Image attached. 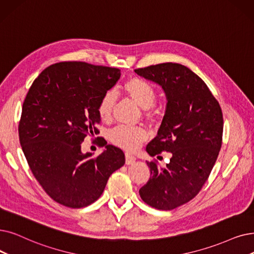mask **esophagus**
I'll list each match as a JSON object with an SVG mask.
<instances>
[{"mask_svg":"<svg viewBox=\"0 0 254 254\" xmlns=\"http://www.w3.org/2000/svg\"><path fill=\"white\" fill-rule=\"evenodd\" d=\"M135 162H136V158L133 156V154L129 152H127L126 153V163L127 165H130V164H134Z\"/></svg>","mask_w":254,"mask_h":254,"instance_id":"1","label":"esophagus"}]
</instances>
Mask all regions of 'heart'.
I'll return each mask as SVG.
<instances>
[{"instance_id": "heart-1", "label": "heart", "mask_w": 254, "mask_h": 254, "mask_svg": "<svg viewBox=\"0 0 254 254\" xmlns=\"http://www.w3.org/2000/svg\"><path fill=\"white\" fill-rule=\"evenodd\" d=\"M126 93L142 108L147 110L146 116L151 117L152 113L148 110L153 106L157 98V92L154 87L147 81L133 78L124 85ZM116 101V94L113 90L104 93L97 106V113L103 121H109L112 117L113 108ZM147 139V131L142 127L118 126L110 131V140L117 146L127 150L137 149L142 142Z\"/></svg>"}]
</instances>
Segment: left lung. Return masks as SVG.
I'll list each match as a JSON object with an SVG mask.
<instances>
[{"label": "left lung", "mask_w": 254, "mask_h": 254, "mask_svg": "<svg viewBox=\"0 0 254 254\" xmlns=\"http://www.w3.org/2000/svg\"><path fill=\"white\" fill-rule=\"evenodd\" d=\"M135 72L159 84L167 106L157 137L146 146L149 156L171 153L166 167L147 162L150 179L139 190L148 205L170 211L190 201L208 179L222 145V110L206 84L179 63H161Z\"/></svg>", "instance_id": "left-lung-1"}]
</instances>
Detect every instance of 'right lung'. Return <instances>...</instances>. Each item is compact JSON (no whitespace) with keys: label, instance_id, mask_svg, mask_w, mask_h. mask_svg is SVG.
Wrapping results in <instances>:
<instances>
[{"label":"right lung","instance_id":"add662e5","mask_svg":"<svg viewBox=\"0 0 254 254\" xmlns=\"http://www.w3.org/2000/svg\"><path fill=\"white\" fill-rule=\"evenodd\" d=\"M120 74V69L107 66L60 62L47 67L30 87L19 142L33 175L62 205L80 208L93 203L110 175L126 163L124 151L114 145H106L96 158L81 150L85 137L100 133L98 103Z\"/></svg>","mask_w":254,"mask_h":254}]
</instances>
